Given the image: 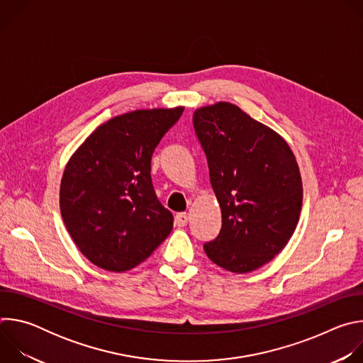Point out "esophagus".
<instances>
[{"instance_id":"obj_1","label":"esophagus","mask_w":363,"mask_h":363,"mask_svg":"<svg viewBox=\"0 0 363 363\" xmlns=\"http://www.w3.org/2000/svg\"><path fill=\"white\" fill-rule=\"evenodd\" d=\"M188 221H189V217H188L186 213H179V214H177V217H175V224H177L178 227H185V225L188 224Z\"/></svg>"}]
</instances>
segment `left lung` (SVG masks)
Returning a JSON list of instances; mask_svg holds the SVG:
<instances>
[{"label":"left lung","instance_id":"obj_1","mask_svg":"<svg viewBox=\"0 0 363 363\" xmlns=\"http://www.w3.org/2000/svg\"><path fill=\"white\" fill-rule=\"evenodd\" d=\"M192 123L223 216L205 254L233 273L260 269L298 223L303 185L294 153L277 132L228 101L196 109Z\"/></svg>","mask_w":363,"mask_h":363}]
</instances>
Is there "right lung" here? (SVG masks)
<instances>
[{
  "label": "right lung",
  "instance_id": "obj_1",
  "mask_svg": "<svg viewBox=\"0 0 363 363\" xmlns=\"http://www.w3.org/2000/svg\"><path fill=\"white\" fill-rule=\"evenodd\" d=\"M182 112L179 106L116 116L72 155L60 184V211L74 244L94 266L130 270L169 235L174 217L155 194L150 161Z\"/></svg>",
  "mask_w": 363,
  "mask_h": 363
}]
</instances>
